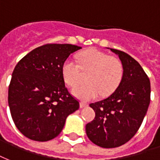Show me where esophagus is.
<instances>
[{"instance_id":"34e87169","label":"esophagus","mask_w":160,"mask_h":160,"mask_svg":"<svg viewBox=\"0 0 160 160\" xmlns=\"http://www.w3.org/2000/svg\"><path fill=\"white\" fill-rule=\"evenodd\" d=\"M87 106H88V104H87V103L82 102H82H80V107H81V108H83V107H87Z\"/></svg>"}]
</instances>
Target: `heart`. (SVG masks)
<instances>
[{
  "label": "heart",
  "mask_w": 160,
  "mask_h": 160,
  "mask_svg": "<svg viewBox=\"0 0 160 160\" xmlns=\"http://www.w3.org/2000/svg\"><path fill=\"white\" fill-rule=\"evenodd\" d=\"M78 62L66 59L61 66L64 81L74 86L81 78V71L88 72L87 83L78 84L72 89V94L82 101H90L100 94L103 96L113 93L123 77V66L119 59L97 49H89L78 55Z\"/></svg>",
  "instance_id": "1"
}]
</instances>
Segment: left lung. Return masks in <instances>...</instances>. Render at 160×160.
<instances>
[{"label":"left lung","mask_w":160,"mask_h":160,"mask_svg":"<svg viewBox=\"0 0 160 160\" xmlns=\"http://www.w3.org/2000/svg\"><path fill=\"white\" fill-rule=\"evenodd\" d=\"M118 55L123 77L109 97L89 105L94 119L86 124V134L95 145L112 148L125 144L136 135L150 104V81L139 63L128 53L110 48Z\"/></svg>","instance_id":"obj_1"}]
</instances>
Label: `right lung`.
I'll return each instance as SVG.
<instances>
[{
  "label": "right lung",
  "mask_w": 160,
  "mask_h": 160,
  "mask_svg": "<svg viewBox=\"0 0 160 160\" xmlns=\"http://www.w3.org/2000/svg\"><path fill=\"white\" fill-rule=\"evenodd\" d=\"M72 44H46L20 59L12 74L8 105L15 125L24 136L47 142L61 132L79 102L65 86L63 62L81 49Z\"/></svg>",
  "instance_id": "obj_1"
}]
</instances>
